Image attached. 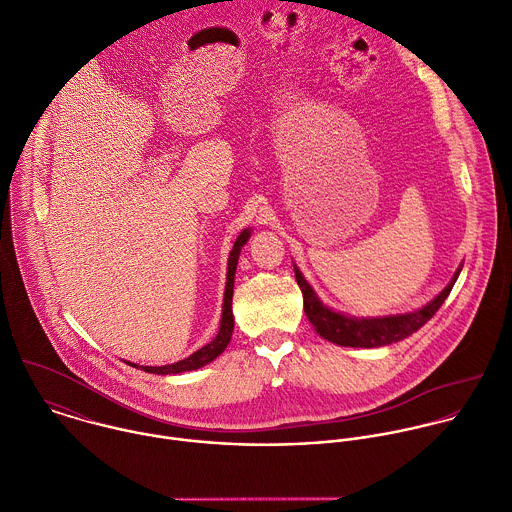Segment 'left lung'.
I'll return each mask as SVG.
<instances>
[{"label":"left lung","instance_id":"8db88e82","mask_svg":"<svg viewBox=\"0 0 512 512\" xmlns=\"http://www.w3.org/2000/svg\"><path fill=\"white\" fill-rule=\"evenodd\" d=\"M297 285L303 293V311L313 325V329L327 339L331 344L344 346V348H382L400 342V339L412 335L418 331L444 303V299L450 295L462 265L454 273L452 281L422 309L402 315H384V317H350L339 311L329 309L321 303V299L315 295L311 285L305 281L301 271L293 265Z\"/></svg>","mask_w":512,"mask_h":512}]
</instances>
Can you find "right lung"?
I'll return each instance as SVG.
<instances>
[{
    "instance_id": "right-lung-1",
    "label": "right lung",
    "mask_w": 512,
    "mask_h": 512,
    "mask_svg": "<svg viewBox=\"0 0 512 512\" xmlns=\"http://www.w3.org/2000/svg\"><path fill=\"white\" fill-rule=\"evenodd\" d=\"M251 237V231L245 229L241 231V235L237 237L235 245H233V251L229 253V265H227V285H225V299H223V315H221V325H219V333L215 335L213 342H209L207 346H203L201 350H197L193 356L177 362V364H168V366H136V364H130L132 368H140L148 374H183V372H191V370H199L203 366H207L209 362H213L217 356H221L225 352V348L229 346L231 342V335H233V325H235V319H233V309H231V303H233V287H235V271H237V261H239V253H241V247L249 241Z\"/></svg>"
}]
</instances>
